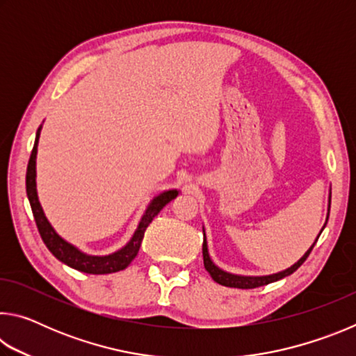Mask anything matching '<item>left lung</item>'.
I'll return each mask as SVG.
<instances>
[{
  "label": "left lung",
  "mask_w": 356,
  "mask_h": 356,
  "mask_svg": "<svg viewBox=\"0 0 356 356\" xmlns=\"http://www.w3.org/2000/svg\"><path fill=\"white\" fill-rule=\"evenodd\" d=\"M330 206H331V191H330V196H328V212H327V220H325V225L322 226L321 232H318V236L316 238V242L318 240V237H321L322 231L325 229V226H327V221H328V216H330ZM202 232H204V243H202V256H204V267H206L207 272L210 273V276H212V280L215 282H218V284L221 286H226V287H237V289H254V287H259V286H265V284H270V282H275V281H280L282 278H286V276L292 275L295 270H297L301 264H303L306 259H308L309 252L312 251V248H314L316 242L312 243L309 246V250L305 252L303 256H301L297 262H295L293 265H291V267L282 270V272H278V273H272V275H264V276H245V275H236V273H229L226 272V270L220 268L218 265H216L212 257H210L209 254V246H207V238H206V231H204L202 227Z\"/></svg>",
  "instance_id": "left-lung-1"
}]
</instances>
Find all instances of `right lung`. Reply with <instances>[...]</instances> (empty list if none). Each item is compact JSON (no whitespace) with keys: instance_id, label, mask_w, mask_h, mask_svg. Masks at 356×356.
<instances>
[{"instance_id":"add662e5","label":"right lung","mask_w":356,"mask_h":356,"mask_svg":"<svg viewBox=\"0 0 356 356\" xmlns=\"http://www.w3.org/2000/svg\"><path fill=\"white\" fill-rule=\"evenodd\" d=\"M42 125L38 129V134H35V141L31 156H29V163L26 170V195L29 204H31V210L35 220V225H38L39 234L47 248L55 256L58 261L63 264L69 265V267L78 270V272L83 273H91V275H106V273H114L119 272V270L127 268L130 262L136 257L138 251H140V246L143 242L144 232H146L147 226L150 225L156 215L160 213V210L163 209L168 202H171L174 197H177L179 190H165L161 191L160 195L154 196L150 202L147 204L146 210L141 216L140 222L135 229L134 236L125 243L122 248L118 251L110 252V254L105 256H95V254H88V252L81 251L78 246L69 243L67 240L63 238L59 234L55 231V227L51 226V222L44 213V209H42L38 196V182H35V159H38V144H39V136H40Z\"/></svg>"}]
</instances>
